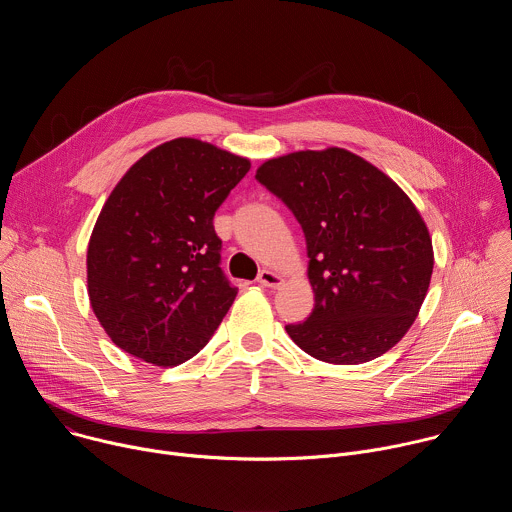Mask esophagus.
<instances>
[{
    "label": "esophagus",
    "instance_id": "34e87169",
    "mask_svg": "<svg viewBox=\"0 0 512 512\" xmlns=\"http://www.w3.org/2000/svg\"><path fill=\"white\" fill-rule=\"evenodd\" d=\"M257 281L263 285V287H271V289H277L283 285V275L271 271V269H263L257 277Z\"/></svg>",
    "mask_w": 512,
    "mask_h": 512
}]
</instances>
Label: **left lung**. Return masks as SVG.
Listing matches in <instances>:
<instances>
[{"instance_id": "1", "label": "left lung", "mask_w": 512, "mask_h": 512, "mask_svg": "<svg viewBox=\"0 0 512 512\" xmlns=\"http://www.w3.org/2000/svg\"><path fill=\"white\" fill-rule=\"evenodd\" d=\"M255 178L294 212L308 245L314 310L285 326L310 356L369 362L415 322L433 273L427 225L385 172L344 150H304L263 162Z\"/></svg>"}]
</instances>
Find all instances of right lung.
<instances>
[{
    "instance_id": "obj_1",
    "label": "right lung",
    "mask_w": 512,
    "mask_h": 512,
    "mask_svg": "<svg viewBox=\"0 0 512 512\" xmlns=\"http://www.w3.org/2000/svg\"><path fill=\"white\" fill-rule=\"evenodd\" d=\"M243 156L176 137L141 156L105 200L87 249V291L127 354L176 367L206 346L237 298L212 218L249 172Z\"/></svg>"
}]
</instances>
